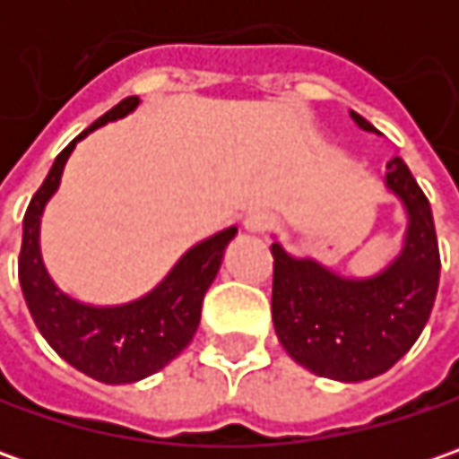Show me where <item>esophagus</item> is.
Wrapping results in <instances>:
<instances>
[{
	"instance_id": "obj_1",
	"label": "esophagus",
	"mask_w": 459,
	"mask_h": 459,
	"mask_svg": "<svg viewBox=\"0 0 459 459\" xmlns=\"http://www.w3.org/2000/svg\"><path fill=\"white\" fill-rule=\"evenodd\" d=\"M273 221L275 220L268 212H253V214L245 217V230L253 232V235H263V232H268L273 227Z\"/></svg>"
}]
</instances>
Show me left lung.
I'll return each instance as SVG.
<instances>
[{"label": "left lung", "mask_w": 459, "mask_h": 459, "mask_svg": "<svg viewBox=\"0 0 459 459\" xmlns=\"http://www.w3.org/2000/svg\"><path fill=\"white\" fill-rule=\"evenodd\" d=\"M365 133H378L350 112ZM385 188L406 209L403 247L380 273L344 278L311 257L273 253V326L283 350L322 378L358 383L394 368L419 340L439 286L432 206L409 166L391 158Z\"/></svg>", "instance_id": "left-lung-1"}]
</instances>
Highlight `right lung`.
<instances>
[{
	"mask_svg": "<svg viewBox=\"0 0 459 459\" xmlns=\"http://www.w3.org/2000/svg\"><path fill=\"white\" fill-rule=\"evenodd\" d=\"M137 104V97L122 99L63 148L22 220L20 286L35 325L63 360L109 385L148 378L166 368L194 340L202 319L204 293L220 273L230 239L238 235V227H227L194 245L151 293L130 304L91 307L71 299L53 283L40 255V217L45 204L58 191L63 168L76 143L101 125L134 112Z\"/></svg>",
	"mask_w": 459,
	"mask_h": 459,
	"instance_id": "obj_1",
	"label": "right lung"
}]
</instances>
